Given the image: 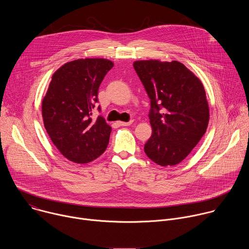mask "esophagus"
I'll return each instance as SVG.
<instances>
[{
	"label": "esophagus",
	"instance_id": "1",
	"mask_svg": "<svg viewBox=\"0 0 249 249\" xmlns=\"http://www.w3.org/2000/svg\"><path fill=\"white\" fill-rule=\"evenodd\" d=\"M132 122H133V121H129V122H118L117 124H118L119 126L125 127V126H130V125L132 124Z\"/></svg>",
	"mask_w": 249,
	"mask_h": 249
}]
</instances>
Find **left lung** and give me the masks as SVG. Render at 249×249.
I'll return each instance as SVG.
<instances>
[{
    "mask_svg": "<svg viewBox=\"0 0 249 249\" xmlns=\"http://www.w3.org/2000/svg\"><path fill=\"white\" fill-rule=\"evenodd\" d=\"M133 66L151 99L153 135L144 151L159 165L179 163L208 127L210 114L204 87L180 62L136 61Z\"/></svg>",
    "mask_w": 249,
    "mask_h": 249,
    "instance_id": "1",
    "label": "left lung"
}]
</instances>
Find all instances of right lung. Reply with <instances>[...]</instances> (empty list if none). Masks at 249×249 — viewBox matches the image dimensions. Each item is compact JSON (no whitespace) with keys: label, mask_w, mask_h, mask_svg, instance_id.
Wrapping results in <instances>:
<instances>
[{"label":"right lung","mask_w":249,"mask_h":249,"mask_svg":"<svg viewBox=\"0 0 249 249\" xmlns=\"http://www.w3.org/2000/svg\"><path fill=\"white\" fill-rule=\"evenodd\" d=\"M112 67L106 59H79L66 63L52 76L42 101L44 127L56 148L71 161L88 163L107 148L111 127L102 116L92 121L91 115L99 86Z\"/></svg>","instance_id":"1"}]
</instances>
